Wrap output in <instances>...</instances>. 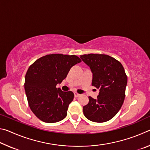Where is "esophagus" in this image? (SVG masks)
<instances>
[{
  "label": "esophagus",
  "instance_id": "1",
  "mask_svg": "<svg viewBox=\"0 0 150 150\" xmlns=\"http://www.w3.org/2000/svg\"><path fill=\"white\" fill-rule=\"evenodd\" d=\"M80 95H81L80 94H79V93H74L75 97H78V96H79Z\"/></svg>",
  "mask_w": 150,
  "mask_h": 150
}]
</instances>
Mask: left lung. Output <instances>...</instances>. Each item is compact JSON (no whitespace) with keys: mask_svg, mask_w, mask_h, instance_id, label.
Wrapping results in <instances>:
<instances>
[{"mask_svg":"<svg viewBox=\"0 0 150 150\" xmlns=\"http://www.w3.org/2000/svg\"><path fill=\"white\" fill-rule=\"evenodd\" d=\"M80 57L93 73L92 85L99 88L97 98L88 96L83 114L95 122L108 121L120 110L125 98L128 79L123 66L108 55L90 54Z\"/></svg>","mask_w":150,"mask_h":150,"instance_id":"8db88e82","label":"left lung"}]
</instances>
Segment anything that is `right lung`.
<instances>
[{
    "instance_id": "obj_1",
    "label": "right lung",
    "mask_w": 150,
    "mask_h": 150,
    "mask_svg": "<svg viewBox=\"0 0 150 150\" xmlns=\"http://www.w3.org/2000/svg\"><path fill=\"white\" fill-rule=\"evenodd\" d=\"M81 62L75 55L50 54L30 66L24 88L30 108L40 120L54 123L66 117L74 94L72 91L63 92L56 85L65 79L73 65Z\"/></svg>"
}]
</instances>
